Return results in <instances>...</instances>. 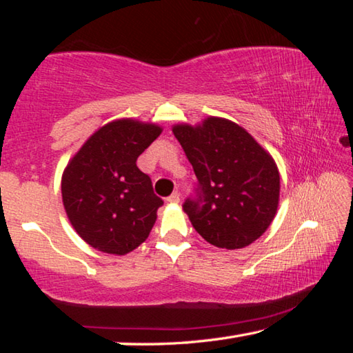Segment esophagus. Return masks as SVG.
I'll return each instance as SVG.
<instances>
[{"mask_svg":"<svg viewBox=\"0 0 353 353\" xmlns=\"http://www.w3.org/2000/svg\"><path fill=\"white\" fill-rule=\"evenodd\" d=\"M166 201H168L170 204H179V202H181V194H179L176 191V193H172Z\"/></svg>","mask_w":353,"mask_h":353,"instance_id":"34e87169","label":"esophagus"}]
</instances>
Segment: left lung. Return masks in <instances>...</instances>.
Listing matches in <instances>:
<instances>
[{
    "label": "left lung",
    "mask_w": 353,
    "mask_h": 353,
    "mask_svg": "<svg viewBox=\"0 0 353 353\" xmlns=\"http://www.w3.org/2000/svg\"><path fill=\"white\" fill-rule=\"evenodd\" d=\"M172 134L199 181V198L183 204L196 232L229 250L259 240L279 207L280 174L272 155L240 124L219 117L174 124Z\"/></svg>",
    "instance_id": "8db88e82"
}]
</instances>
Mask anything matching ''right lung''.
<instances>
[{"mask_svg": "<svg viewBox=\"0 0 353 353\" xmlns=\"http://www.w3.org/2000/svg\"><path fill=\"white\" fill-rule=\"evenodd\" d=\"M162 126L119 118L88 137L62 174V202L76 234L99 252L126 255L146 241L163 201L137 159Z\"/></svg>", "mask_w": 353, "mask_h": 353, "instance_id": "1", "label": "right lung"}]
</instances>
